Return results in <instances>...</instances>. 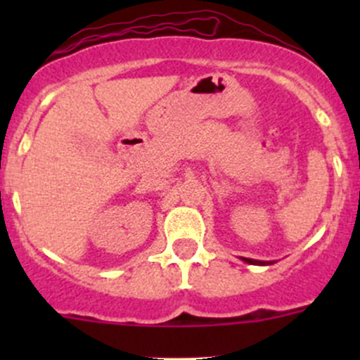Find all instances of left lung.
<instances>
[{
  "label": "left lung",
  "instance_id": "8db88e82",
  "mask_svg": "<svg viewBox=\"0 0 360 360\" xmlns=\"http://www.w3.org/2000/svg\"><path fill=\"white\" fill-rule=\"evenodd\" d=\"M244 261H248V263H250V264H266V263H263V261H256V259H249V257H244Z\"/></svg>",
  "mask_w": 360,
  "mask_h": 360
}]
</instances>
